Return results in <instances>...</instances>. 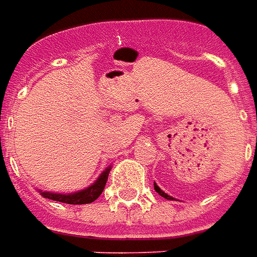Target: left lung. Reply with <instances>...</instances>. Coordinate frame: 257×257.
I'll return each instance as SVG.
<instances>
[{"mask_svg":"<svg viewBox=\"0 0 257 257\" xmlns=\"http://www.w3.org/2000/svg\"><path fill=\"white\" fill-rule=\"evenodd\" d=\"M154 188H155V191H156V192H158V194H159V195H161V196H163V198H166V199H173L172 196L167 195L166 192H163V191H162L161 188H159V187H158V185H156V184H155V183H154Z\"/></svg>","mask_w":257,"mask_h":257,"instance_id":"left-lung-1","label":"left lung"}]
</instances>
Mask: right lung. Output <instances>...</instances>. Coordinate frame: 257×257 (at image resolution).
I'll use <instances>...</instances> for the list:
<instances>
[{
    "mask_svg": "<svg viewBox=\"0 0 257 257\" xmlns=\"http://www.w3.org/2000/svg\"><path fill=\"white\" fill-rule=\"evenodd\" d=\"M109 172H110V169H106L91 187L80 191V192H76V194H69V195H65V194H51V192H41V194L45 198H48V199L62 202V203H69V205L91 203V202L95 201L96 198L102 194L103 188H105V184H106V180H108Z\"/></svg>",
    "mask_w": 257,
    "mask_h": 257,
    "instance_id": "1",
    "label": "right lung"
}]
</instances>
